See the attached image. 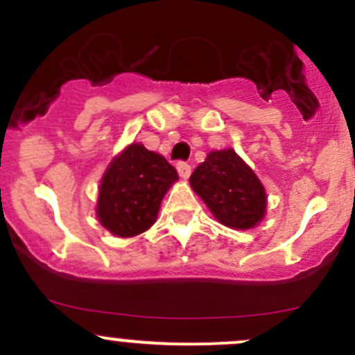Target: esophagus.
<instances>
[{"label": "esophagus", "mask_w": 355, "mask_h": 355, "mask_svg": "<svg viewBox=\"0 0 355 355\" xmlns=\"http://www.w3.org/2000/svg\"><path fill=\"white\" fill-rule=\"evenodd\" d=\"M177 171H178V175H180V177L185 180V178L191 177L192 168H191V164H189V163H184V161H180V163H177Z\"/></svg>", "instance_id": "esophagus-1"}]
</instances>
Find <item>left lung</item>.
Returning <instances> with one entry per match:
<instances>
[{"mask_svg": "<svg viewBox=\"0 0 355 355\" xmlns=\"http://www.w3.org/2000/svg\"><path fill=\"white\" fill-rule=\"evenodd\" d=\"M191 187L221 225L249 230L266 214V191L234 149L211 151L191 175Z\"/></svg>", "mask_w": 355, "mask_h": 355, "instance_id": "obj_1", "label": "left lung"}]
</instances>
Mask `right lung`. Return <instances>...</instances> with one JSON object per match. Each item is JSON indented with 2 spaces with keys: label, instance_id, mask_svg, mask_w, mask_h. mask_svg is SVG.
<instances>
[{
  "label": "right lung",
  "instance_id": "1",
  "mask_svg": "<svg viewBox=\"0 0 355 355\" xmlns=\"http://www.w3.org/2000/svg\"><path fill=\"white\" fill-rule=\"evenodd\" d=\"M178 180L177 170L141 142L111 159L101 178L96 214L110 234L127 239L155 225L161 200Z\"/></svg>",
  "mask_w": 355,
  "mask_h": 355
}]
</instances>
